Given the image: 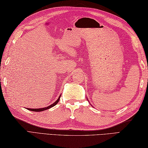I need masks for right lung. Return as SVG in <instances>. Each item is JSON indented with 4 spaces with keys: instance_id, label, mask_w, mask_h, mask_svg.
<instances>
[{
    "instance_id": "1",
    "label": "right lung",
    "mask_w": 148,
    "mask_h": 148,
    "mask_svg": "<svg viewBox=\"0 0 148 148\" xmlns=\"http://www.w3.org/2000/svg\"><path fill=\"white\" fill-rule=\"evenodd\" d=\"M60 96H61V95H60V97H58V99L57 100V101H55V102L53 103V104H51V105L49 106H48V107H46V108H37V109L27 108V110H30V111H35V112H38V111H45V110H48V109L55 106L57 104V103L58 102V101H59L60 98Z\"/></svg>"
}]
</instances>
